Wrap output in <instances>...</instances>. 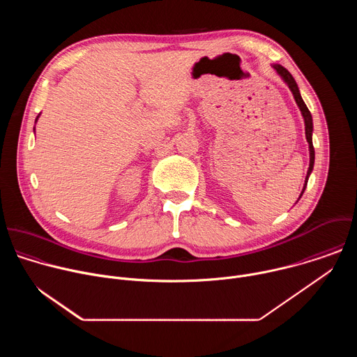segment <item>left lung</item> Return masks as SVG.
I'll use <instances>...</instances> for the list:
<instances>
[{"mask_svg": "<svg viewBox=\"0 0 357 357\" xmlns=\"http://www.w3.org/2000/svg\"><path fill=\"white\" fill-rule=\"evenodd\" d=\"M273 68L275 69V72L282 77V80L288 84L289 90L292 91L294 94V98L296 101V105L302 113V117H303V121H305V137H307V141L310 144V169H308V174H307V178H305V185H303V189L301 192V196L305 190V188H307V183H308V178L314 169V162H315V149H314V145H312V131H314V126H312V116H311V112L308 110L307 105L303 103V100L301 97V93H299V89H298V84L295 82V79L292 77V75L285 69L282 68L281 65H273Z\"/></svg>", "mask_w": 357, "mask_h": 357, "instance_id": "obj_1", "label": "left lung"}]
</instances>
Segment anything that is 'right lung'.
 Returning <instances> with one entry per match:
<instances>
[{
  "label": "right lung",
  "mask_w": 357,
  "mask_h": 357,
  "mask_svg": "<svg viewBox=\"0 0 357 357\" xmlns=\"http://www.w3.org/2000/svg\"><path fill=\"white\" fill-rule=\"evenodd\" d=\"M36 119H38V117H36Z\"/></svg>",
  "instance_id": "obj_1"
}]
</instances>
